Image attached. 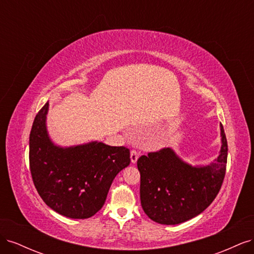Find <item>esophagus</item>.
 <instances>
[{
    "label": "esophagus",
    "mask_w": 254,
    "mask_h": 254,
    "mask_svg": "<svg viewBox=\"0 0 254 254\" xmlns=\"http://www.w3.org/2000/svg\"><path fill=\"white\" fill-rule=\"evenodd\" d=\"M137 158H139V153H137L135 150H132L131 152H130V160H131L132 164L136 163Z\"/></svg>",
    "instance_id": "obj_1"
}]
</instances>
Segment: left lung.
Wrapping results in <instances>:
<instances>
[{
    "instance_id": "1",
    "label": "left lung",
    "mask_w": 254,
    "mask_h": 254,
    "mask_svg": "<svg viewBox=\"0 0 254 254\" xmlns=\"http://www.w3.org/2000/svg\"><path fill=\"white\" fill-rule=\"evenodd\" d=\"M220 150L207 164L191 165L171 148L137 160L140 199L145 214L161 225H178L202 213L221 188L226 174L228 144L220 124Z\"/></svg>"
}]
</instances>
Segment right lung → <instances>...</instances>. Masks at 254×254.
I'll return each instance as SVG.
<instances>
[{
  "mask_svg": "<svg viewBox=\"0 0 254 254\" xmlns=\"http://www.w3.org/2000/svg\"><path fill=\"white\" fill-rule=\"evenodd\" d=\"M49 102L36 115L29 134V166L48 206L63 216L84 219L102 209L117 175L130 163L129 149L103 142L60 146L47 126Z\"/></svg>",
  "mask_w": 254,
  "mask_h": 254,
  "instance_id": "right-lung-1",
  "label": "right lung"
}]
</instances>
